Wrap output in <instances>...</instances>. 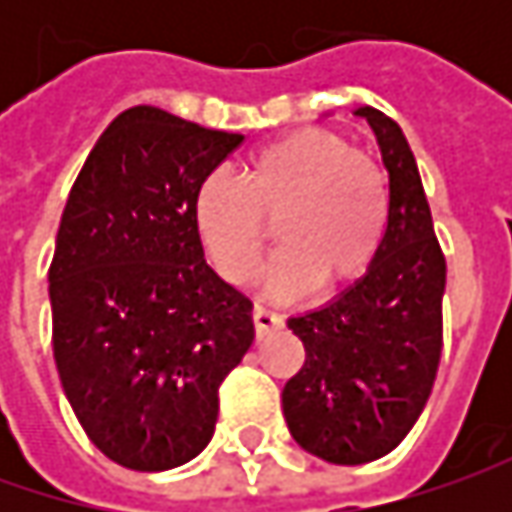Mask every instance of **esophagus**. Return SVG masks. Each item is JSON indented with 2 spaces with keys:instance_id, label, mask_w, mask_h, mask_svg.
I'll list each match as a JSON object with an SVG mask.
<instances>
[{
  "instance_id": "esophagus-1",
  "label": "esophagus",
  "mask_w": 512,
  "mask_h": 512,
  "mask_svg": "<svg viewBox=\"0 0 512 512\" xmlns=\"http://www.w3.org/2000/svg\"><path fill=\"white\" fill-rule=\"evenodd\" d=\"M282 325V316L279 313H273V310H267V307L256 305L253 307V327H256V336L262 339L265 333L270 330H276V327Z\"/></svg>"
}]
</instances>
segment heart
Masks as SVG:
<instances>
[{"label": "heart", "mask_w": 512, "mask_h": 512, "mask_svg": "<svg viewBox=\"0 0 512 512\" xmlns=\"http://www.w3.org/2000/svg\"><path fill=\"white\" fill-rule=\"evenodd\" d=\"M279 250L265 270L276 296L356 282L376 259L387 222V185L370 156L339 133L302 128L247 153L239 182L213 173L193 196V230L210 265L247 285L270 225Z\"/></svg>", "instance_id": "heart-1"}]
</instances>
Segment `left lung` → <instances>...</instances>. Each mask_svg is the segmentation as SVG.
<instances>
[{
  "instance_id": "1",
  "label": "left lung",
  "mask_w": 512,
  "mask_h": 512,
  "mask_svg": "<svg viewBox=\"0 0 512 512\" xmlns=\"http://www.w3.org/2000/svg\"><path fill=\"white\" fill-rule=\"evenodd\" d=\"M353 113L376 133L390 179L382 245L356 285L287 319L305 364L282 390L290 436L330 464L376 462L399 447L422 416L442 356L447 267L413 150L382 110Z\"/></svg>"
}]
</instances>
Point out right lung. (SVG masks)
Wrapping results in <instances>:
<instances>
[{"label":"right lung","mask_w":512,"mask_h":512,"mask_svg":"<svg viewBox=\"0 0 512 512\" xmlns=\"http://www.w3.org/2000/svg\"><path fill=\"white\" fill-rule=\"evenodd\" d=\"M242 133L139 105L90 150L48 270L53 359L110 462L159 473L213 439L219 384L253 344L250 299L205 262L193 196Z\"/></svg>","instance_id":"add662e5"}]
</instances>
